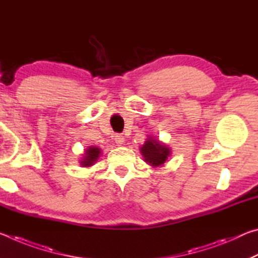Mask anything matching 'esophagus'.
I'll return each mask as SVG.
<instances>
[{
  "instance_id": "1",
  "label": "esophagus",
  "mask_w": 258,
  "mask_h": 258,
  "mask_svg": "<svg viewBox=\"0 0 258 258\" xmlns=\"http://www.w3.org/2000/svg\"><path fill=\"white\" fill-rule=\"evenodd\" d=\"M115 141H116V143L118 146H121L123 145V143L125 142V138L123 137V135L121 134H116V137H115Z\"/></svg>"
}]
</instances>
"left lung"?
<instances>
[{
    "label": "left lung",
    "mask_w": 258,
    "mask_h": 258,
    "mask_svg": "<svg viewBox=\"0 0 258 258\" xmlns=\"http://www.w3.org/2000/svg\"><path fill=\"white\" fill-rule=\"evenodd\" d=\"M140 152L148 165L152 167H161L171 156V148L150 135L140 148Z\"/></svg>",
    "instance_id": "obj_1"
}]
</instances>
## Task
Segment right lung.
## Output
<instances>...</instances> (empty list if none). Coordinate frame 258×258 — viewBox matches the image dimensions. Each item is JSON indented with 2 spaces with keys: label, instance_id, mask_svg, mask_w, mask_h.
<instances>
[{
  "label": "right lung",
  "instance_id": "1",
  "mask_svg": "<svg viewBox=\"0 0 258 258\" xmlns=\"http://www.w3.org/2000/svg\"><path fill=\"white\" fill-rule=\"evenodd\" d=\"M101 154L102 152L100 148L94 147V146L87 147L84 150V154H83V157L80 161L81 166L82 167H91V166H93L95 163H97Z\"/></svg>",
  "mask_w": 258,
  "mask_h": 258
}]
</instances>
